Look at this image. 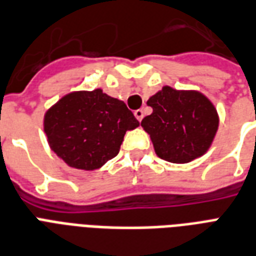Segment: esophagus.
<instances>
[{
  "label": "esophagus",
  "instance_id": "34e87169",
  "mask_svg": "<svg viewBox=\"0 0 256 256\" xmlns=\"http://www.w3.org/2000/svg\"><path fill=\"white\" fill-rule=\"evenodd\" d=\"M134 118H138V122H142V118H144V112H142V110H134Z\"/></svg>",
  "mask_w": 256,
  "mask_h": 256
}]
</instances>
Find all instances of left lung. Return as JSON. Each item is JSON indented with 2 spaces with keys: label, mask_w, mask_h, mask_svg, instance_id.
Returning <instances> with one entry per match:
<instances>
[{
  "label": "left lung",
  "mask_w": 256,
  "mask_h": 256,
  "mask_svg": "<svg viewBox=\"0 0 256 256\" xmlns=\"http://www.w3.org/2000/svg\"><path fill=\"white\" fill-rule=\"evenodd\" d=\"M146 104L152 114L142 118V126L160 159L184 164L208 150L219 126V116L203 93L166 85Z\"/></svg>",
  "instance_id": "8db88e82"
}]
</instances>
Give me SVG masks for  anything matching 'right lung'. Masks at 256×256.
Masks as SVG:
<instances>
[{"label":"right lung","instance_id":"right-lung-1","mask_svg":"<svg viewBox=\"0 0 256 256\" xmlns=\"http://www.w3.org/2000/svg\"><path fill=\"white\" fill-rule=\"evenodd\" d=\"M138 122L124 101L101 89L70 92L44 116L48 142L69 167L93 171L114 159Z\"/></svg>","mask_w":256,"mask_h":256}]
</instances>
